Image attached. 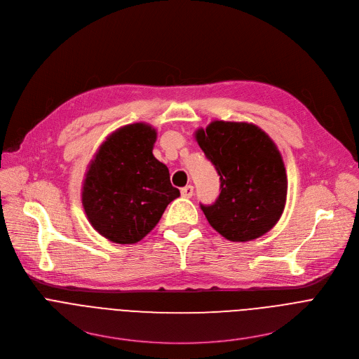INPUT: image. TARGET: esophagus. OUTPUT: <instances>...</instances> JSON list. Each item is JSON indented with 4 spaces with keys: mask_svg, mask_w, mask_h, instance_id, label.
Instances as JSON below:
<instances>
[{
    "mask_svg": "<svg viewBox=\"0 0 359 359\" xmlns=\"http://www.w3.org/2000/svg\"><path fill=\"white\" fill-rule=\"evenodd\" d=\"M180 193H182V196L183 197H191L193 196V186L191 184H189V186H184L182 190H180Z\"/></svg>",
    "mask_w": 359,
    "mask_h": 359,
    "instance_id": "1",
    "label": "esophagus"
}]
</instances>
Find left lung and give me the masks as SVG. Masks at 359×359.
Masks as SVG:
<instances>
[{
  "label": "left lung",
  "instance_id": "left-lung-1",
  "mask_svg": "<svg viewBox=\"0 0 359 359\" xmlns=\"http://www.w3.org/2000/svg\"><path fill=\"white\" fill-rule=\"evenodd\" d=\"M196 140L220 176L213 204H200L210 226L230 241H250L270 231L287 200V175L271 137L247 122L213 121Z\"/></svg>",
  "mask_w": 359,
  "mask_h": 359
}]
</instances>
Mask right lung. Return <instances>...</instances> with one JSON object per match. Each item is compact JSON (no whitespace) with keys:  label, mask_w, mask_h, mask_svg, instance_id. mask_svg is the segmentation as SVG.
I'll return each mask as SVG.
<instances>
[{"label":"right lung","mask_w":359,"mask_h":359,"mask_svg":"<svg viewBox=\"0 0 359 359\" xmlns=\"http://www.w3.org/2000/svg\"><path fill=\"white\" fill-rule=\"evenodd\" d=\"M156 129L126 125L107 137L89 163L82 206L92 227L118 244L140 241L180 196L166 165L153 156Z\"/></svg>","instance_id":"1"}]
</instances>
